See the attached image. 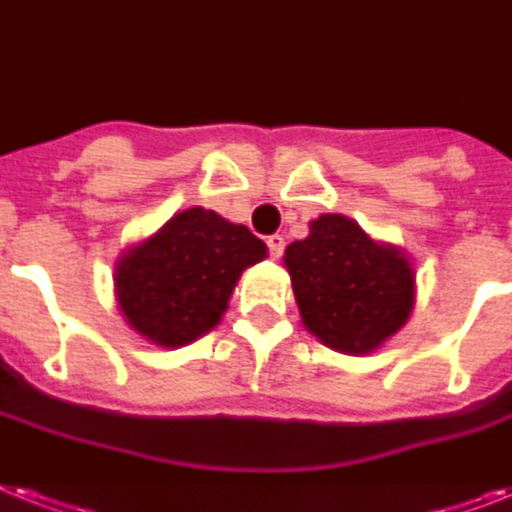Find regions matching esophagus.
Returning a JSON list of instances; mask_svg holds the SVG:
<instances>
[{
    "instance_id": "34e87169",
    "label": "esophagus",
    "mask_w": 512,
    "mask_h": 512,
    "mask_svg": "<svg viewBox=\"0 0 512 512\" xmlns=\"http://www.w3.org/2000/svg\"><path fill=\"white\" fill-rule=\"evenodd\" d=\"M265 244H268V252H270V257H273V260H278V257L284 255L286 242H284V236H281V234L268 236V239H265Z\"/></svg>"
}]
</instances>
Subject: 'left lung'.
Listing matches in <instances>:
<instances>
[{
    "label": "left lung",
    "instance_id": "8db88e82",
    "mask_svg": "<svg viewBox=\"0 0 512 512\" xmlns=\"http://www.w3.org/2000/svg\"><path fill=\"white\" fill-rule=\"evenodd\" d=\"M284 265L302 323L331 350L373 352L413 313L415 273L402 249L373 242L344 215L313 220Z\"/></svg>",
    "mask_w": 512,
    "mask_h": 512
}]
</instances>
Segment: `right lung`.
<instances>
[{"mask_svg": "<svg viewBox=\"0 0 512 512\" xmlns=\"http://www.w3.org/2000/svg\"><path fill=\"white\" fill-rule=\"evenodd\" d=\"M265 255L247 226L189 207L118 260L120 313L149 342L184 347L218 326L242 270Z\"/></svg>", "mask_w": 512, "mask_h": 512, "instance_id": "obj_1", "label": "right lung"}]
</instances>
